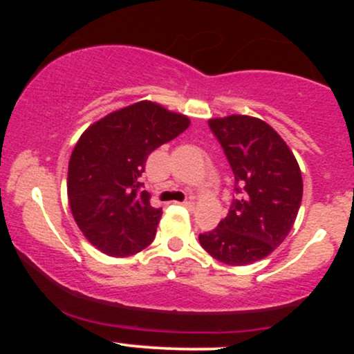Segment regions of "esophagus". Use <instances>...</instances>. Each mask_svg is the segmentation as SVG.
Returning <instances> with one entry per match:
<instances>
[{
    "instance_id": "esophagus-1",
    "label": "esophagus",
    "mask_w": 354,
    "mask_h": 354,
    "mask_svg": "<svg viewBox=\"0 0 354 354\" xmlns=\"http://www.w3.org/2000/svg\"><path fill=\"white\" fill-rule=\"evenodd\" d=\"M181 205L185 206V208H188V209H193V208H194V201H193V200H186V201H183Z\"/></svg>"
}]
</instances>
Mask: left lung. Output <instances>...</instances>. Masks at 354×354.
Returning <instances> with one entry per match:
<instances>
[{"instance_id": "1", "label": "left lung", "mask_w": 354, "mask_h": 354, "mask_svg": "<svg viewBox=\"0 0 354 354\" xmlns=\"http://www.w3.org/2000/svg\"><path fill=\"white\" fill-rule=\"evenodd\" d=\"M234 174L228 214L200 243L218 261L245 266L266 258L288 236L303 198L299 166L281 136L258 118L208 121Z\"/></svg>"}]
</instances>
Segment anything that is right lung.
<instances>
[{
  "mask_svg": "<svg viewBox=\"0 0 354 354\" xmlns=\"http://www.w3.org/2000/svg\"><path fill=\"white\" fill-rule=\"evenodd\" d=\"M188 126L186 116L141 101L83 133L68 166V198L76 225L93 246L124 258L151 245L163 209L149 205L140 178L149 154Z\"/></svg>",
  "mask_w": 354,
  "mask_h": 354,
  "instance_id": "1",
  "label": "right lung"
}]
</instances>
